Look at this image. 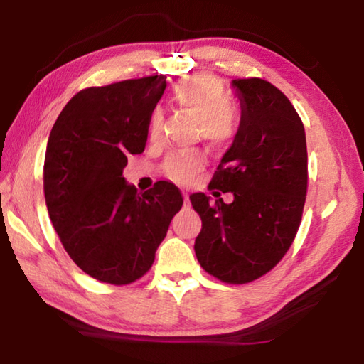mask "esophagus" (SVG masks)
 <instances>
[{"mask_svg": "<svg viewBox=\"0 0 364 364\" xmlns=\"http://www.w3.org/2000/svg\"><path fill=\"white\" fill-rule=\"evenodd\" d=\"M183 199H184V207L189 205V196L186 193H183Z\"/></svg>", "mask_w": 364, "mask_h": 364, "instance_id": "esophagus-1", "label": "esophagus"}]
</instances>
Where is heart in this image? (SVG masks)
<instances>
[{
    "instance_id": "obj_1",
    "label": "heart",
    "mask_w": 364,
    "mask_h": 364,
    "mask_svg": "<svg viewBox=\"0 0 364 364\" xmlns=\"http://www.w3.org/2000/svg\"><path fill=\"white\" fill-rule=\"evenodd\" d=\"M173 101L183 112L200 122V133L207 141L221 143L232 132V104L223 82L212 73H194L180 80L173 88ZM164 115L159 109L149 117V138L157 139L162 130ZM205 160L200 152H176L167 157L164 175L186 184Z\"/></svg>"
}]
</instances>
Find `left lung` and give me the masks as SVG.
<instances>
[{
	"instance_id": "obj_1",
	"label": "left lung",
	"mask_w": 364,
	"mask_h": 364,
	"mask_svg": "<svg viewBox=\"0 0 364 364\" xmlns=\"http://www.w3.org/2000/svg\"><path fill=\"white\" fill-rule=\"evenodd\" d=\"M241 123L208 189L234 200L189 196L202 230L194 250L208 274L245 284L273 269L299 231L308 188L305 128L281 90L262 78L232 80ZM215 197L220 193L215 191Z\"/></svg>"
}]
</instances>
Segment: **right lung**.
<instances>
[{
	"mask_svg": "<svg viewBox=\"0 0 364 364\" xmlns=\"http://www.w3.org/2000/svg\"><path fill=\"white\" fill-rule=\"evenodd\" d=\"M164 75L85 88L49 134L43 186L51 223L80 269L101 282L132 284L151 269L183 196L157 181L139 194L127 184L130 154L146 147Z\"/></svg>",
	"mask_w": 364,
	"mask_h": 364,
	"instance_id": "1",
	"label": "right lung"
}]
</instances>
